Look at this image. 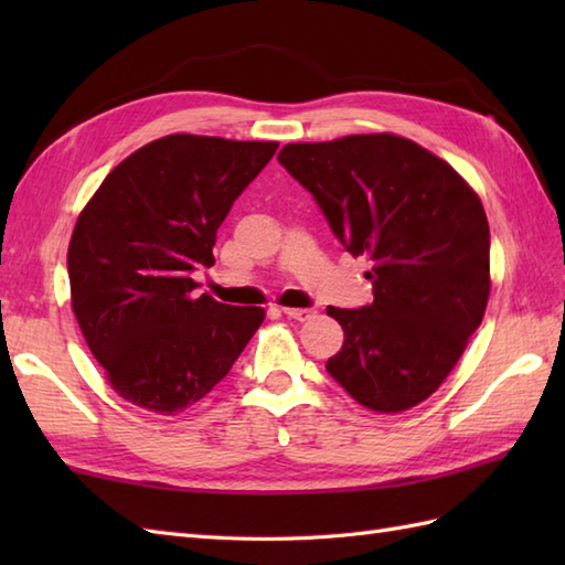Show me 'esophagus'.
Wrapping results in <instances>:
<instances>
[{"instance_id":"1","label":"esophagus","mask_w":565,"mask_h":565,"mask_svg":"<svg viewBox=\"0 0 565 565\" xmlns=\"http://www.w3.org/2000/svg\"><path fill=\"white\" fill-rule=\"evenodd\" d=\"M281 313L286 316V318H291V320H310V318H316V310L313 308H281Z\"/></svg>"}]
</instances>
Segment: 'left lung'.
Listing matches in <instances>:
<instances>
[{
    "mask_svg": "<svg viewBox=\"0 0 565 565\" xmlns=\"http://www.w3.org/2000/svg\"><path fill=\"white\" fill-rule=\"evenodd\" d=\"M279 160L313 194L374 301L328 306L344 330L328 374L376 413L423 403L481 326L490 294V231L481 199L451 164L391 136L291 142Z\"/></svg>",
    "mask_w": 565,
    "mask_h": 565,
    "instance_id": "left-lung-1",
    "label": "left lung"
}]
</instances>
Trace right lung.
I'll use <instances>...</instances> for the list:
<instances>
[{
	"instance_id": "right-lung-1",
	"label": "right lung",
	"mask_w": 565,
	"mask_h": 565,
	"mask_svg": "<svg viewBox=\"0 0 565 565\" xmlns=\"http://www.w3.org/2000/svg\"><path fill=\"white\" fill-rule=\"evenodd\" d=\"M279 142L167 136L136 150L79 213L67 249L72 310L114 391L182 413L227 376L264 308L196 296L215 233Z\"/></svg>"
}]
</instances>
